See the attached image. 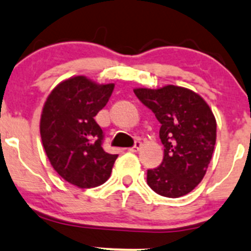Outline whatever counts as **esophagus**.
<instances>
[{
	"mask_svg": "<svg viewBox=\"0 0 251 251\" xmlns=\"http://www.w3.org/2000/svg\"><path fill=\"white\" fill-rule=\"evenodd\" d=\"M141 145H143V144H141L140 141H135V145H134L133 148L128 149V150L130 151V152H136V151L140 150V149H141Z\"/></svg>",
	"mask_w": 251,
	"mask_h": 251,
	"instance_id": "34e87169",
	"label": "esophagus"
}]
</instances>
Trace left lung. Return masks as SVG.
Returning <instances> with one entry per match:
<instances>
[{"instance_id":"8db88e82","label":"left lung","mask_w":251,"mask_h":251,"mask_svg":"<svg viewBox=\"0 0 251 251\" xmlns=\"http://www.w3.org/2000/svg\"><path fill=\"white\" fill-rule=\"evenodd\" d=\"M136 98L161 123L163 160L148 170V184L157 194L179 198L202 180L216 144V120L206 101L176 85L134 89Z\"/></svg>"}]
</instances>
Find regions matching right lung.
Listing matches in <instances>:
<instances>
[{
    "instance_id": "add662e5",
    "label": "right lung",
    "mask_w": 251,
    "mask_h": 251,
    "mask_svg": "<svg viewBox=\"0 0 251 251\" xmlns=\"http://www.w3.org/2000/svg\"><path fill=\"white\" fill-rule=\"evenodd\" d=\"M113 89L115 84L72 76L51 91L42 108L45 152L54 171L81 189L103 184L118 157L102 149V129L94 118L108 102Z\"/></svg>"
}]
</instances>
